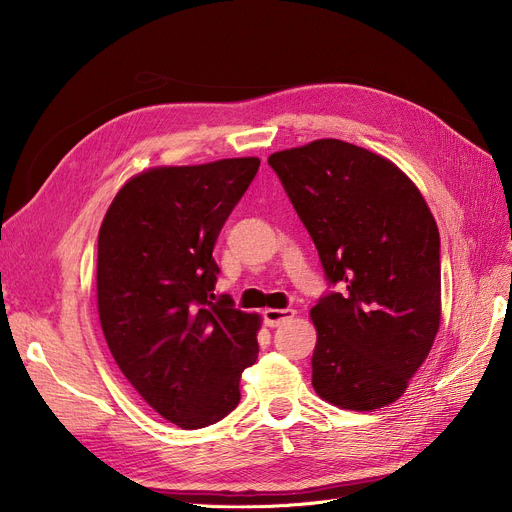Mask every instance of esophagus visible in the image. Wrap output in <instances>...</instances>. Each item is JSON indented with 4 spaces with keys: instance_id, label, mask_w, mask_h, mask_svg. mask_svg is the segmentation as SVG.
Returning <instances> with one entry per match:
<instances>
[{
    "instance_id": "esophagus-1",
    "label": "esophagus",
    "mask_w": 512,
    "mask_h": 512,
    "mask_svg": "<svg viewBox=\"0 0 512 512\" xmlns=\"http://www.w3.org/2000/svg\"><path fill=\"white\" fill-rule=\"evenodd\" d=\"M294 317V309H265L263 321L267 328H278L282 321H288Z\"/></svg>"
}]
</instances>
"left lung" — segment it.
Wrapping results in <instances>:
<instances>
[{
  "label": "left lung",
  "mask_w": 512,
  "mask_h": 512,
  "mask_svg": "<svg viewBox=\"0 0 512 512\" xmlns=\"http://www.w3.org/2000/svg\"><path fill=\"white\" fill-rule=\"evenodd\" d=\"M332 286L311 309L313 388L348 411L405 394L440 328V232L390 159L338 139L272 153Z\"/></svg>",
  "instance_id": "obj_1"
}]
</instances>
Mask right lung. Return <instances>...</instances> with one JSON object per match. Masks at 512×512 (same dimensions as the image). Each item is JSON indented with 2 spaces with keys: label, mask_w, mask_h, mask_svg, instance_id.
<instances>
[{
  "label": "right lung",
  "mask_w": 512,
  "mask_h": 512,
  "mask_svg": "<svg viewBox=\"0 0 512 512\" xmlns=\"http://www.w3.org/2000/svg\"><path fill=\"white\" fill-rule=\"evenodd\" d=\"M261 161L151 168L107 209L97 240V309L120 371L151 409L182 429L224 419L257 361L255 313L215 294L211 257Z\"/></svg>",
  "instance_id": "right-lung-1"
}]
</instances>
